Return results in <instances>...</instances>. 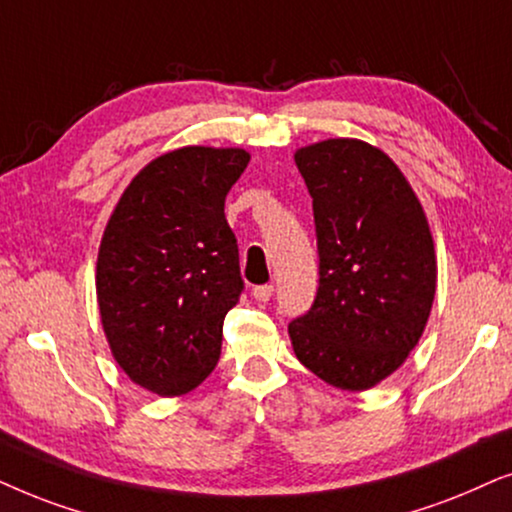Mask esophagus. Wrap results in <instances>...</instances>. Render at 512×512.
I'll list each match as a JSON object with an SVG mask.
<instances>
[{
	"label": "esophagus",
	"instance_id": "obj_1",
	"mask_svg": "<svg viewBox=\"0 0 512 512\" xmlns=\"http://www.w3.org/2000/svg\"><path fill=\"white\" fill-rule=\"evenodd\" d=\"M271 295H274V285H257V288H252V297L257 302H269Z\"/></svg>",
	"mask_w": 512,
	"mask_h": 512
}]
</instances>
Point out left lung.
I'll list each match as a JSON object with an SVG mask.
<instances>
[{"label": "left lung", "instance_id": "left-lung-1", "mask_svg": "<svg viewBox=\"0 0 512 512\" xmlns=\"http://www.w3.org/2000/svg\"><path fill=\"white\" fill-rule=\"evenodd\" d=\"M313 199L318 292L288 325L306 370L342 391H367L417 346L435 297L433 236L400 168L363 140L295 152Z\"/></svg>", "mask_w": 512, "mask_h": 512}]
</instances>
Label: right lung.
<instances>
[{
    "label": "right lung",
    "mask_w": 512,
    "mask_h": 512,
    "mask_svg": "<svg viewBox=\"0 0 512 512\" xmlns=\"http://www.w3.org/2000/svg\"><path fill=\"white\" fill-rule=\"evenodd\" d=\"M245 149L182 147L147 163L109 217L95 292L102 330L131 381L163 398L215 370L222 325L243 292L224 199Z\"/></svg>",
    "instance_id": "right-lung-1"
}]
</instances>
